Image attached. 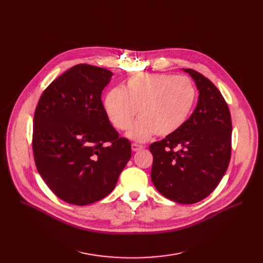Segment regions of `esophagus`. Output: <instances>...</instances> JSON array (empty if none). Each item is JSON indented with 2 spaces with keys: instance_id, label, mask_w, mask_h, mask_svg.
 <instances>
[{
  "instance_id": "esophagus-1",
  "label": "esophagus",
  "mask_w": 263,
  "mask_h": 263,
  "mask_svg": "<svg viewBox=\"0 0 263 263\" xmlns=\"http://www.w3.org/2000/svg\"><path fill=\"white\" fill-rule=\"evenodd\" d=\"M131 146H132V150H133V151H139V150H141V149L144 148L143 145H140V144H137V143H132Z\"/></svg>"
}]
</instances>
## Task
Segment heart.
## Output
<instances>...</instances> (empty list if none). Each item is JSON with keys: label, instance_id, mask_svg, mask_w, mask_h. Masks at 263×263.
<instances>
[{"label": "heart", "instance_id": "b5f03b06", "mask_svg": "<svg viewBox=\"0 0 263 263\" xmlns=\"http://www.w3.org/2000/svg\"><path fill=\"white\" fill-rule=\"evenodd\" d=\"M196 101L193 83L168 73H141L130 79L126 90L115 88L105 99L109 120L119 130H127L139 112L129 135L146 141L155 132L168 136L180 129Z\"/></svg>", "mask_w": 263, "mask_h": 263}]
</instances>
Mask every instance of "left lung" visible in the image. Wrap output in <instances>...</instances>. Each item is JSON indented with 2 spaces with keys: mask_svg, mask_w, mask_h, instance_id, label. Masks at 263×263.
<instances>
[{
  "mask_svg": "<svg viewBox=\"0 0 263 263\" xmlns=\"http://www.w3.org/2000/svg\"><path fill=\"white\" fill-rule=\"evenodd\" d=\"M199 90L194 112L183 126L153 143L151 180L166 198L192 204L209 196L225 175L231 156L232 123L223 95L194 69H184Z\"/></svg>",
  "mask_w": 263,
  "mask_h": 263,
  "instance_id": "8db88e82",
  "label": "left lung"
}]
</instances>
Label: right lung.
<instances>
[{
	"label": "right lung",
	"mask_w": 263,
	"mask_h": 263,
	"mask_svg": "<svg viewBox=\"0 0 263 263\" xmlns=\"http://www.w3.org/2000/svg\"><path fill=\"white\" fill-rule=\"evenodd\" d=\"M113 73L87 64L71 67L41 93L34 114L37 171L62 200L77 205L112 192L131 158V143L110 124L101 95Z\"/></svg>",
	"instance_id": "1"
}]
</instances>
